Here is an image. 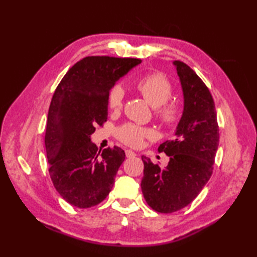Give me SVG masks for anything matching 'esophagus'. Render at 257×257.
<instances>
[{"label": "esophagus", "mask_w": 257, "mask_h": 257, "mask_svg": "<svg viewBox=\"0 0 257 257\" xmlns=\"http://www.w3.org/2000/svg\"><path fill=\"white\" fill-rule=\"evenodd\" d=\"M124 152H125V157H127V158H134L136 156V152H134L133 150L127 149Z\"/></svg>", "instance_id": "esophagus-1"}]
</instances>
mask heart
I'll return each instance as SVG.
<instances>
[{
  "mask_svg": "<svg viewBox=\"0 0 257 257\" xmlns=\"http://www.w3.org/2000/svg\"><path fill=\"white\" fill-rule=\"evenodd\" d=\"M136 88L150 106L157 108V118L165 124H172L178 121L180 108L176 102H168L172 95V85L161 74H150L140 78L136 83ZM109 109L118 111L123 103V90L120 86H113L107 96ZM117 136L123 144L137 147L147 137H151L150 129L139 127L133 123L123 124L118 129Z\"/></svg>",
  "mask_w": 257,
  "mask_h": 257,
  "instance_id": "heart-1",
  "label": "heart"
}]
</instances>
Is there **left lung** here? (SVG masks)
<instances>
[{"instance_id": "8db88e82", "label": "left lung", "mask_w": 257, "mask_h": 257, "mask_svg": "<svg viewBox=\"0 0 257 257\" xmlns=\"http://www.w3.org/2000/svg\"><path fill=\"white\" fill-rule=\"evenodd\" d=\"M183 91V112L172 140L160 145L168 166L154 165L143 156L141 190L152 210L172 213L192 202L209 181L219 146L215 105L209 88L187 64L174 61Z\"/></svg>"}]
</instances>
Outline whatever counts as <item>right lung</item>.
I'll use <instances>...</instances> for the list:
<instances>
[{
	"instance_id": "obj_1",
	"label": "right lung",
	"mask_w": 257,
	"mask_h": 257,
	"mask_svg": "<svg viewBox=\"0 0 257 257\" xmlns=\"http://www.w3.org/2000/svg\"><path fill=\"white\" fill-rule=\"evenodd\" d=\"M141 61L88 56L65 74L54 92L45 133V148L54 187L69 204L87 209L110 192L124 151H102L90 141L95 125L107 121V96L116 81Z\"/></svg>"
}]
</instances>
